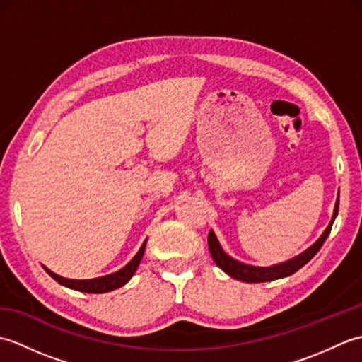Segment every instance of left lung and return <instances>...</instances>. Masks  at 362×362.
I'll return each instance as SVG.
<instances>
[{"label": "left lung", "instance_id": "left-lung-1", "mask_svg": "<svg viewBox=\"0 0 362 362\" xmlns=\"http://www.w3.org/2000/svg\"><path fill=\"white\" fill-rule=\"evenodd\" d=\"M337 210H339V196H337V201L334 205V211H333V218L329 221L328 227L325 228V232L322 233L319 240L314 243L311 247L306 249L303 253H300L296 258L284 261V263L280 264H274L269 267H258V266H250V264H244L241 261H236L232 257H228L227 253L222 250L221 244L218 241L216 235H214L213 230H210L209 233V249L211 257L216 263L218 267H221L227 275L232 276L235 280H241L245 283H264V281H272V280H279L283 279V276L292 275L297 272L300 267H303L308 261L316 255V253L320 250L322 245H324L327 236L332 232L333 222L337 216Z\"/></svg>", "mask_w": 362, "mask_h": 362}]
</instances>
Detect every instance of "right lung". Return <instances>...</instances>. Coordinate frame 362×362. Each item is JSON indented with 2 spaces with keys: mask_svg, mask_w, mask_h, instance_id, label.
Segmentation results:
<instances>
[{
  "mask_svg": "<svg viewBox=\"0 0 362 362\" xmlns=\"http://www.w3.org/2000/svg\"><path fill=\"white\" fill-rule=\"evenodd\" d=\"M146 241L141 244L140 250L136 252V255L129 261V263L119 269V271L109 274V275H104V276H98V279H90V280H71V279H64V276H60L57 274L51 272L48 267L43 269L46 272H48L54 280L57 283L64 284V286L74 289V291H81V292H88V294H104V292H110L113 289H118L121 286H124V284L132 279V275L135 274L136 267L140 266V261L143 258V253L146 249Z\"/></svg>",
  "mask_w": 362,
  "mask_h": 362,
  "instance_id": "obj_1",
  "label": "right lung"
}]
</instances>
